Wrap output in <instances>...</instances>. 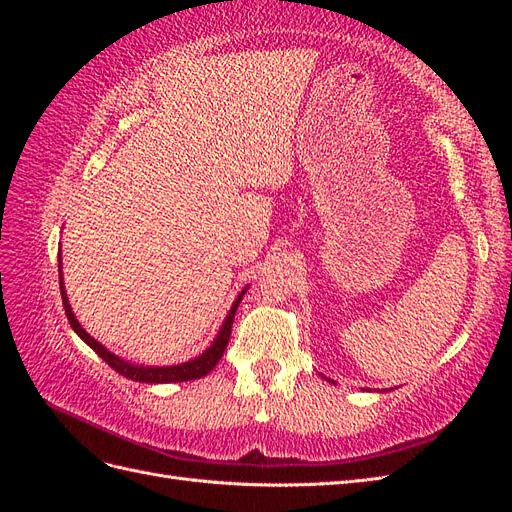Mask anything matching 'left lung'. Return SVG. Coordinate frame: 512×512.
Masks as SVG:
<instances>
[{
    "instance_id": "obj_1",
    "label": "left lung",
    "mask_w": 512,
    "mask_h": 512,
    "mask_svg": "<svg viewBox=\"0 0 512 512\" xmlns=\"http://www.w3.org/2000/svg\"><path fill=\"white\" fill-rule=\"evenodd\" d=\"M327 380H329V378H327ZM329 382H333V380H329Z\"/></svg>"
}]
</instances>
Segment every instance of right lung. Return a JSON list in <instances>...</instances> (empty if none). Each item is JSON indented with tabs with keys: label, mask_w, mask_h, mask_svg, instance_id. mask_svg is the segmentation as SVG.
Here are the masks:
<instances>
[{
	"label": "right lung",
	"mask_w": 512,
	"mask_h": 512,
	"mask_svg": "<svg viewBox=\"0 0 512 512\" xmlns=\"http://www.w3.org/2000/svg\"><path fill=\"white\" fill-rule=\"evenodd\" d=\"M59 288H61V299H64L66 316H68V322H70V327L74 329V333L79 335V337L83 339V342L100 356V359H104L108 365H111V367L117 371V374L126 376V378H130V380H136V382H147V384L188 382V380H196V378L207 376L209 371H211L215 365H218L220 359H222V354H224V350H226V346H228V339H230L232 320H235V312H237V307H239V303H241V297H243L245 290H247V288H243L239 297L235 299V303H232L230 312H228V316H226V320H224V324H222V329H220L218 337L213 339V344H211L203 354L196 356V359H192V361H188V363L166 365V367H151V365L145 367V365H134V363L123 361L121 356L113 354L111 350H106V348L98 342V339L91 337V335L81 327L79 320H76V316H74V312H72L70 303H68V294H66V286H64V275H61V256H59Z\"/></svg>",
	"instance_id": "1"
}]
</instances>
